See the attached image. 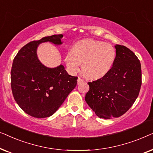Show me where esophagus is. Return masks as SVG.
<instances>
[{"label": "esophagus", "instance_id": "34e87169", "mask_svg": "<svg viewBox=\"0 0 153 153\" xmlns=\"http://www.w3.org/2000/svg\"><path fill=\"white\" fill-rule=\"evenodd\" d=\"M83 82H84V80L80 78V77H79L78 80H77V83H78V84H81V83H82Z\"/></svg>", "mask_w": 153, "mask_h": 153}]
</instances>
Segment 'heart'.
Segmentation results:
<instances>
[{"label": "heart", "mask_w": 153, "mask_h": 153, "mask_svg": "<svg viewBox=\"0 0 153 153\" xmlns=\"http://www.w3.org/2000/svg\"><path fill=\"white\" fill-rule=\"evenodd\" d=\"M116 51L114 46L104 42L86 39L74 46L65 56V63L72 72L79 70L81 62L85 76L98 79L105 76L114 66Z\"/></svg>", "instance_id": "b5f03b06"}]
</instances>
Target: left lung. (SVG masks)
I'll list each match as a JSON object with an SVG mask.
<instances>
[{"mask_svg": "<svg viewBox=\"0 0 153 153\" xmlns=\"http://www.w3.org/2000/svg\"><path fill=\"white\" fill-rule=\"evenodd\" d=\"M116 58L109 72L88 82L85 100L100 118H118L134 103L141 85V66L137 56L123 45L115 46Z\"/></svg>", "mask_w": 153, "mask_h": 153, "instance_id": "8db88e82", "label": "left lung"}]
</instances>
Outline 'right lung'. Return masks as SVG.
I'll return each instance as SVG.
<instances>
[{"label":"right lung","mask_w":153,"mask_h":153,"mask_svg":"<svg viewBox=\"0 0 153 153\" xmlns=\"http://www.w3.org/2000/svg\"><path fill=\"white\" fill-rule=\"evenodd\" d=\"M62 34L45 37L30 42L19 50L11 70V87L14 98L21 108L35 118H47L62 105L76 87L77 77L71 76L60 65L47 68L42 63L37 49L42 43L62 44Z\"/></svg>","instance_id":"right-lung-1"}]
</instances>
